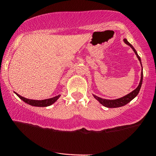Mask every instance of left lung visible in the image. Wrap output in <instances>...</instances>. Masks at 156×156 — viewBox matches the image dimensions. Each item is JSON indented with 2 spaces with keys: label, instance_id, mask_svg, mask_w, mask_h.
Wrapping results in <instances>:
<instances>
[{
  "label": "left lung",
  "instance_id": "1",
  "mask_svg": "<svg viewBox=\"0 0 156 156\" xmlns=\"http://www.w3.org/2000/svg\"><path fill=\"white\" fill-rule=\"evenodd\" d=\"M124 41L125 42L126 44H127V45H129V47H130L132 49H133L134 52L136 53L137 58H138V59L139 60L140 63H141V58H140L139 55H138V53H137L136 49H134V47H133V46H132L131 44L127 41V40H126V39L124 38ZM141 66H142V64H141ZM142 69H143V68H142ZM142 81H143V73L141 72V81H140V83H139V84H138V87H137L136 90H133V92H130V93H129L128 95H125V96L121 98L115 99V100H107V99H104V98H101L98 97L95 95H93V96L95 99H97V100L99 102H100V104H101L102 105L104 106V107H108V108H116V107H123V106L126 105V104H128L129 102H130L131 101L133 100V98H136L137 96V95H138V92H139V91H140V89H141V84H142Z\"/></svg>",
  "mask_w": 156,
  "mask_h": 156
}]
</instances>
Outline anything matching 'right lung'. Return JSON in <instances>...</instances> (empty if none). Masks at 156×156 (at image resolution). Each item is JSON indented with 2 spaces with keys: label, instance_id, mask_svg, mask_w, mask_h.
<instances>
[{
  "label": "right lung",
  "instance_id": "right-lung-1",
  "mask_svg": "<svg viewBox=\"0 0 156 156\" xmlns=\"http://www.w3.org/2000/svg\"><path fill=\"white\" fill-rule=\"evenodd\" d=\"M17 95L21 99L22 101L25 102V103L30 104V105L34 106V107H48V106L52 105V104H54L58 99L59 98L60 95H57L55 97H53L52 98H49V99H45V100H32V99H28L26 98H23L22 96H20V95H18V93L15 92Z\"/></svg>",
  "mask_w": 156,
  "mask_h": 156
}]
</instances>
